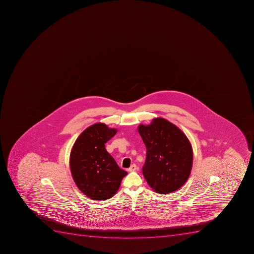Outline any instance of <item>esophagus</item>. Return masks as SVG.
I'll list each match as a JSON object with an SVG mask.
<instances>
[{"label":"esophagus","instance_id":"1","mask_svg":"<svg viewBox=\"0 0 254 254\" xmlns=\"http://www.w3.org/2000/svg\"><path fill=\"white\" fill-rule=\"evenodd\" d=\"M136 170H137V166L135 164H132V166H130L129 168H128V171H130V172L136 171Z\"/></svg>","mask_w":254,"mask_h":254}]
</instances>
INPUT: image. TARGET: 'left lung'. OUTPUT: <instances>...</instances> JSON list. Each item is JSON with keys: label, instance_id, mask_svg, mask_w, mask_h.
<instances>
[{"label": "left lung", "instance_id": "obj_1", "mask_svg": "<svg viewBox=\"0 0 254 254\" xmlns=\"http://www.w3.org/2000/svg\"><path fill=\"white\" fill-rule=\"evenodd\" d=\"M138 132L146 147L142 173L149 187L158 194L179 190L190 176L193 150L184 132L164 118H154Z\"/></svg>", "mask_w": 254, "mask_h": 254}]
</instances>
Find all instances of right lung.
Instances as JSON below:
<instances>
[{"instance_id":"right-lung-1","label":"right lung","mask_w":254,"mask_h":254,"mask_svg":"<svg viewBox=\"0 0 254 254\" xmlns=\"http://www.w3.org/2000/svg\"><path fill=\"white\" fill-rule=\"evenodd\" d=\"M117 132L104 123L92 125L79 135L70 151L73 179L80 191L93 200L112 198L128 174L105 149V143Z\"/></svg>"}]
</instances>
